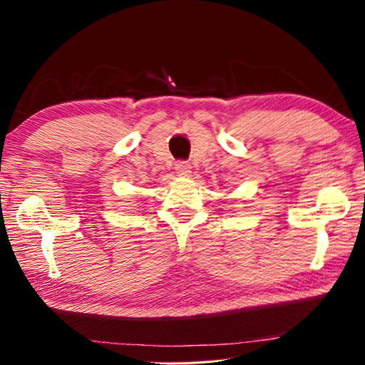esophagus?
I'll use <instances>...</instances> for the list:
<instances>
[{
    "label": "esophagus",
    "mask_w": 365,
    "mask_h": 365,
    "mask_svg": "<svg viewBox=\"0 0 365 365\" xmlns=\"http://www.w3.org/2000/svg\"><path fill=\"white\" fill-rule=\"evenodd\" d=\"M175 170L180 177H188L191 172V165L187 163V160H178L175 164Z\"/></svg>",
    "instance_id": "1"
}]
</instances>
